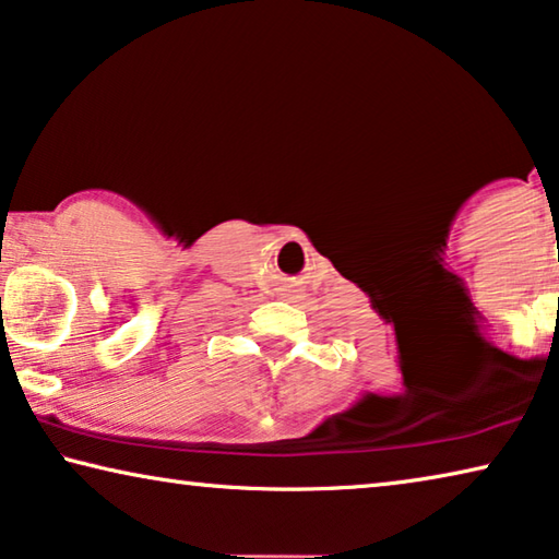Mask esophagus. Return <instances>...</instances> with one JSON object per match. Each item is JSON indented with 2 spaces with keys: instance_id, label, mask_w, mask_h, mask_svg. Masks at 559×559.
Instances as JSON below:
<instances>
[{
  "instance_id": "34e87169",
  "label": "esophagus",
  "mask_w": 559,
  "mask_h": 559,
  "mask_svg": "<svg viewBox=\"0 0 559 559\" xmlns=\"http://www.w3.org/2000/svg\"><path fill=\"white\" fill-rule=\"evenodd\" d=\"M286 294H283V298H294V288H283Z\"/></svg>"
}]
</instances>
